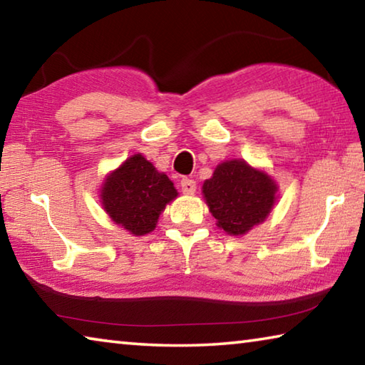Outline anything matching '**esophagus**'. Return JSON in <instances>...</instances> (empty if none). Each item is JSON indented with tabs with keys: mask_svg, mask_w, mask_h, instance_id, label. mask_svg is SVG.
Returning a JSON list of instances; mask_svg holds the SVG:
<instances>
[{
	"mask_svg": "<svg viewBox=\"0 0 365 365\" xmlns=\"http://www.w3.org/2000/svg\"><path fill=\"white\" fill-rule=\"evenodd\" d=\"M180 187H182V191L185 195H193L196 191V182L193 180V178H182Z\"/></svg>",
	"mask_w": 365,
	"mask_h": 365,
	"instance_id": "34e87169",
	"label": "esophagus"
}]
</instances>
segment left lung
<instances>
[{"instance_id": "left-lung-1", "label": "left lung", "mask_w": 365, "mask_h": 365, "mask_svg": "<svg viewBox=\"0 0 365 365\" xmlns=\"http://www.w3.org/2000/svg\"><path fill=\"white\" fill-rule=\"evenodd\" d=\"M275 191L269 175L238 159L219 164L202 185L209 211L230 235H243L261 224L274 206Z\"/></svg>"}]
</instances>
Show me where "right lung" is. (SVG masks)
I'll use <instances>...</instances> for the list:
<instances>
[{"instance_id":"1","label":"right lung","mask_w":365,"mask_h":365,"mask_svg":"<svg viewBox=\"0 0 365 365\" xmlns=\"http://www.w3.org/2000/svg\"><path fill=\"white\" fill-rule=\"evenodd\" d=\"M177 196L174 183L141 154L128 158L106 178L101 200L103 207L115 224L132 235L154 230L159 214Z\"/></svg>"}]
</instances>
